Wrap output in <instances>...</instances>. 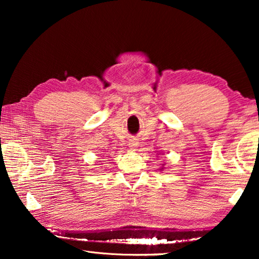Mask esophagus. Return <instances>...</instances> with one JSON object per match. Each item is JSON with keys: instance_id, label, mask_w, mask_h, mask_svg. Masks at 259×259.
<instances>
[{"instance_id": "1", "label": "esophagus", "mask_w": 259, "mask_h": 259, "mask_svg": "<svg viewBox=\"0 0 259 259\" xmlns=\"http://www.w3.org/2000/svg\"><path fill=\"white\" fill-rule=\"evenodd\" d=\"M128 145H130V147H131V148H137V147H138V145H139V143H138V140H137V139H131Z\"/></svg>"}]
</instances>
